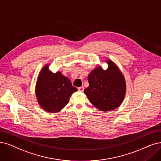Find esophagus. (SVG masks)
I'll return each instance as SVG.
<instances>
[{"mask_svg":"<svg viewBox=\"0 0 161 161\" xmlns=\"http://www.w3.org/2000/svg\"><path fill=\"white\" fill-rule=\"evenodd\" d=\"M84 89H85L84 87H82V86L78 88V90H79V92H83V91H84Z\"/></svg>","mask_w":161,"mask_h":161,"instance_id":"obj_1","label":"esophagus"}]
</instances>
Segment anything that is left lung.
I'll return each mask as SVG.
<instances>
[{"instance_id": "left-lung-1", "label": "left lung", "mask_w": 161, "mask_h": 161, "mask_svg": "<svg viewBox=\"0 0 161 161\" xmlns=\"http://www.w3.org/2000/svg\"><path fill=\"white\" fill-rule=\"evenodd\" d=\"M106 63L107 69L98 66L88 75L89 86L84 91L90 102L104 112L119 107L126 92L125 80L120 69L110 59Z\"/></svg>"}]
</instances>
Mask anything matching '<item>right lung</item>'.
<instances>
[{"label":"right lung","instance_id":"right-lung-1","mask_svg":"<svg viewBox=\"0 0 161 161\" xmlns=\"http://www.w3.org/2000/svg\"><path fill=\"white\" fill-rule=\"evenodd\" d=\"M49 65H45L38 75L36 96L39 105L45 111L56 113L68 104L70 96L78 90L61 72H51Z\"/></svg>","mask_w":161,"mask_h":161}]
</instances>
